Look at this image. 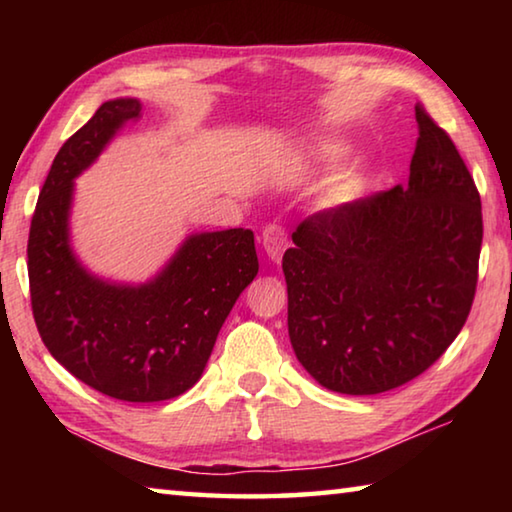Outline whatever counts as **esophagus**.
Listing matches in <instances>:
<instances>
[{
  "label": "esophagus",
  "mask_w": 512,
  "mask_h": 512,
  "mask_svg": "<svg viewBox=\"0 0 512 512\" xmlns=\"http://www.w3.org/2000/svg\"><path fill=\"white\" fill-rule=\"evenodd\" d=\"M262 246L266 250L268 259H271V262H275V264H280L284 250H287V246H289L287 230H284L282 225H277V223H268L266 228L262 230Z\"/></svg>",
  "instance_id": "esophagus-1"
}]
</instances>
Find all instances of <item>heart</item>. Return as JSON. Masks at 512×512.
I'll use <instances>...</instances> for the list:
<instances>
[{
    "mask_svg": "<svg viewBox=\"0 0 512 512\" xmlns=\"http://www.w3.org/2000/svg\"><path fill=\"white\" fill-rule=\"evenodd\" d=\"M352 158V146L341 140H325L316 144L309 153V160L320 169H339L345 162ZM363 189V180L359 176H348L343 183L336 185L334 196L339 201H352L354 196H359Z\"/></svg>",
    "mask_w": 512,
    "mask_h": 512,
    "instance_id": "1",
    "label": "heart"
}]
</instances>
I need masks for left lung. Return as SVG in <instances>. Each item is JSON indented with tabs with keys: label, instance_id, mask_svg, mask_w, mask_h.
<instances>
[{
	"label": "left lung",
	"instance_id": "obj_1",
	"mask_svg": "<svg viewBox=\"0 0 512 512\" xmlns=\"http://www.w3.org/2000/svg\"><path fill=\"white\" fill-rule=\"evenodd\" d=\"M415 119L409 185L309 216L282 257L293 352L334 393L406 384L470 314L481 198L449 135L420 106Z\"/></svg>",
	"mask_w": 512,
	"mask_h": 512
}]
</instances>
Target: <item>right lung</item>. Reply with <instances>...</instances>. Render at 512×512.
Instances as JSON below:
<instances>
[{
  "label": "right lung",
  "mask_w": 512,
  "mask_h": 512,
  "mask_svg": "<svg viewBox=\"0 0 512 512\" xmlns=\"http://www.w3.org/2000/svg\"><path fill=\"white\" fill-rule=\"evenodd\" d=\"M140 115L137 99H110L58 151L31 219L29 284L42 343L60 366L115 400L162 402L201 379L259 262L244 228L189 235L142 284L103 280L79 262L69 241L74 178Z\"/></svg>",
  "instance_id": "1"
}]
</instances>
